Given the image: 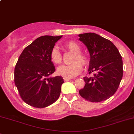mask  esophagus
Instances as JSON below:
<instances>
[{
	"mask_svg": "<svg viewBox=\"0 0 134 134\" xmlns=\"http://www.w3.org/2000/svg\"><path fill=\"white\" fill-rule=\"evenodd\" d=\"M63 79H64V81H71V79L66 78V77H64V78H63Z\"/></svg>",
	"mask_w": 134,
	"mask_h": 134,
	"instance_id": "1",
	"label": "esophagus"
}]
</instances>
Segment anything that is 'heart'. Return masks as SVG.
I'll list each match as a JSON object with an SVG mask.
<instances>
[{"label": "heart", "instance_id": "obj_1", "mask_svg": "<svg viewBox=\"0 0 134 134\" xmlns=\"http://www.w3.org/2000/svg\"><path fill=\"white\" fill-rule=\"evenodd\" d=\"M68 50L74 53L71 59V64L68 65H62L57 68V74L61 76L66 78H72L79 75L82 71L83 66H86L88 64V59L86 56L82 54L81 52V46L74 41H70L65 45ZM51 60L56 64H59L62 63L63 57L60 51L57 47H54L51 50L49 53Z\"/></svg>", "mask_w": 134, "mask_h": 134}]
</instances>
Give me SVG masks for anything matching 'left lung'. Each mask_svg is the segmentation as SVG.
I'll use <instances>...</instances> for the list:
<instances>
[{
  "instance_id": "left-lung-1",
  "label": "left lung",
  "mask_w": 134,
  "mask_h": 134,
  "mask_svg": "<svg viewBox=\"0 0 134 134\" xmlns=\"http://www.w3.org/2000/svg\"><path fill=\"white\" fill-rule=\"evenodd\" d=\"M90 53L89 74L84 77L85 87L79 94L91 102H100L112 96L119 86L123 74L122 60L116 46L110 41L94 33L78 35Z\"/></svg>"
}]
</instances>
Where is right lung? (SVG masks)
Masks as SVG:
<instances>
[{"mask_svg": "<svg viewBox=\"0 0 134 134\" xmlns=\"http://www.w3.org/2000/svg\"><path fill=\"white\" fill-rule=\"evenodd\" d=\"M60 36L44 35L24 48L15 68L14 81L23 100L42 108L59 99L64 82L60 76H51L55 70L49 53Z\"/></svg>", "mask_w": 134, "mask_h": 134, "instance_id": "obj_1", "label": "right lung"}]
</instances>
